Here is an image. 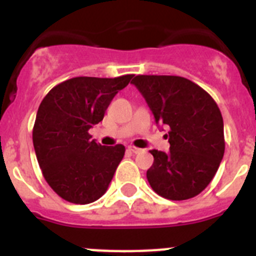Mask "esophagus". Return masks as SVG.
I'll return each mask as SVG.
<instances>
[{"mask_svg": "<svg viewBox=\"0 0 256 256\" xmlns=\"http://www.w3.org/2000/svg\"><path fill=\"white\" fill-rule=\"evenodd\" d=\"M128 150L130 151V152H133V154H140L141 152V148H134V146H128Z\"/></svg>", "mask_w": 256, "mask_h": 256, "instance_id": "1", "label": "esophagus"}]
</instances>
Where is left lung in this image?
I'll list each match as a JSON object with an SVG mask.
<instances>
[{
	"mask_svg": "<svg viewBox=\"0 0 256 256\" xmlns=\"http://www.w3.org/2000/svg\"><path fill=\"white\" fill-rule=\"evenodd\" d=\"M137 87L158 126L169 130L168 152L151 150L148 180L169 200L195 198L212 182L224 155V128L212 97L190 79L177 76H137Z\"/></svg>",
	"mask_w": 256,
	"mask_h": 256,
	"instance_id": "obj_1",
	"label": "left lung"
}]
</instances>
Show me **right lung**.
Here are the masks:
<instances>
[{
  "instance_id": "obj_1",
  "label": "right lung",
  "mask_w": 256,
  "mask_h": 256,
  "mask_svg": "<svg viewBox=\"0 0 256 256\" xmlns=\"http://www.w3.org/2000/svg\"><path fill=\"white\" fill-rule=\"evenodd\" d=\"M133 74L76 76L55 86L38 108L33 144L44 180L61 198L90 204L108 190L126 148L101 146L88 133Z\"/></svg>"
}]
</instances>
